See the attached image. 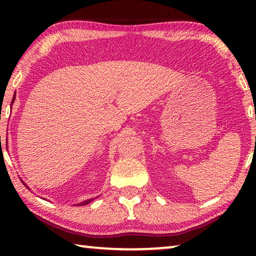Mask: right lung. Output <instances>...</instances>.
I'll return each mask as SVG.
<instances>
[{"instance_id":"add662e5","label":"right lung","mask_w":256,"mask_h":256,"mask_svg":"<svg viewBox=\"0 0 256 256\" xmlns=\"http://www.w3.org/2000/svg\"><path fill=\"white\" fill-rule=\"evenodd\" d=\"M0 138H1V136H0ZM90 201H92V200H88V201H84V202H82V203H80V206H84V204H86V203H89ZM78 206H79V204H78Z\"/></svg>"}]
</instances>
